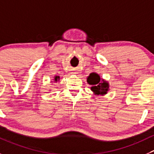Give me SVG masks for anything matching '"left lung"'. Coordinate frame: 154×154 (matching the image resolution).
Masks as SVG:
<instances>
[{
    "label": "left lung",
    "instance_id": "1",
    "mask_svg": "<svg viewBox=\"0 0 154 154\" xmlns=\"http://www.w3.org/2000/svg\"><path fill=\"white\" fill-rule=\"evenodd\" d=\"M87 81L90 85L92 86L90 89L95 95L104 96L107 94L109 90V84L103 79L101 80L100 75L97 73H91L87 77Z\"/></svg>",
    "mask_w": 154,
    "mask_h": 154
}]
</instances>
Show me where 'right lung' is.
Returning a JSON list of instances; mask_svg holds the SVG:
<instances>
[{
    "label": "right lung",
    "instance_id": "right-lung-1",
    "mask_svg": "<svg viewBox=\"0 0 154 154\" xmlns=\"http://www.w3.org/2000/svg\"><path fill=\"white\" fill-rule=\"evenodd\" d=\"M60 80V77L59 76H54V81L57 82Z\"/></svg>",
    "mask_w": 154,
    "mask_h": 154
}]
</instances>
